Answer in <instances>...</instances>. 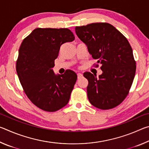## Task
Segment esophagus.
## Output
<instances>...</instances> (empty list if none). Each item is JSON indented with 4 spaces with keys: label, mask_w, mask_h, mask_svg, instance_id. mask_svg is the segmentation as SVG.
I'll use <instances>...</instances> for the list:
<instances>
[{
    "label": "esophagus",
    "mask_w": 149,
    "mask_h": 149,
    "mask_svg": "<svg viewBox=\"0 0 149 149\" xmlns=\"http://www.w3.org/2000/svg\"><path fill=\"white\" fill-rule=\"evenodd\" d=\"M82 77H83V74H80V73H78V74H77V79H81V78Z\"/></svg>",
    "instance_id": "1"
}]
</instances>
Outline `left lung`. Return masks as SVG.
I'll use <instances>...</instances> for the list:
<instances>
[{"instance_id": "1", "label": "left lung", "mask_w": 149, "mask_h": 149, "mask_svg": "<svg viewBox=\"0 0 149 149\" xmlns=\"http://www.w3.org/2000/svg\"><path fill=\"white\" fill-rule=\"evenodd\" d=\"M77 37L87 46L93 58L100 64L102 74L97 78L85 72L89 84L87 97L91 104L108 110L121 104L129 93L136 71L132 48L122 33L108 23L76 26Z\"/></svg>"}]
</instances>
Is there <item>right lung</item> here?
<instances>
[{"label": "right lung", "mask_w": 149, "mask_h": 149, "mask_svg": "<svg viewBox=\"0 0 149 149\" xmlns=\"http://www.w3.org/2000/svg\"><path fill=\"white\" fill-rule=\"evenodd\" d=\"M75 39L67 28H36L20 45L16 72L24 91L33 104L56 112L68 104L77 80L70 70L55 75L52 70L61 45Z\"/></svg>", "instance_id": "right-lung-1"}]
</instances>
